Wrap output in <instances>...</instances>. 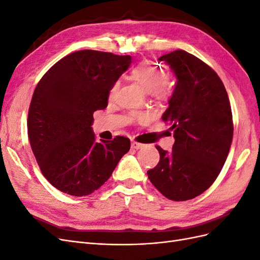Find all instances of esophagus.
I'll return each instance as SVG.
<instances>
[{
	"label": "esophagus",
	"mask_w": 260,
	"mask_h": 260,
	"mask_svg": "<svg viewBox=\"0 0 260 260\" xmlns=\"http://www.w3.org/2000/svg\"><path fill=\"white\" fill-rule=\"evenodd\" d=\"M143 146H144V144L139 143V142H137V141H132V142H131V147H132V148L139 149V148H142Z\"/></svg>",
	"instance_id": "obj_1"
}]
</instances>
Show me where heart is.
<instances>
[{"label":"heart","mask_w":260,"mask_h":260,"mask_svg":"<svg viewBox=\"0 0 260 260\" xmlns=\"http://www.w3.org/2000/svg\"><path fill=\"white\" fill-rule=\"evenodd\" d=\"M130 79L148 92L151 98L156 102L167 101L172 93V78L165 70L151 61H141L133 66L129 74ZM119 81H115L109 89V100H113L119 90ZM144 115L135 114L132 118L142 119Z\"/></svg>","instance_id":"b5f03b06"}]
</instances>
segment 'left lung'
Returning a JSON list of instances; mask_svg holds the SVG:
<instances>
[{
  "mask_svg": "<svg viewBox=\"0 0 260 260\" xmlns=\"http://www.w3.org/2000/svg\"><path fill=\"white\" fill-rule=\"evenodd\" d=\"M177 76L169 107L161 119L171 124L175 144L147 171L153 185L167 199L192 200L215 182L230 151L233 120L230 101L219 76L206 62L183 50L158 58Z\"/></svg>",
  "mask_w": 260,
  "mask_h": 260,
  "instance_id": "left-lung-1",
  "label": "left lung"
}]
</instances>
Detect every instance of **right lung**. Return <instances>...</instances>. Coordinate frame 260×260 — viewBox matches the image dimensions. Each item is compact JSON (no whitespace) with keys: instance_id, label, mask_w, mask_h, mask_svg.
Returning <instances> with one entry per match:
<instances>
[{"instance_id":"obj_1","label":"right lung","mask_w":260,"mask_h":260,"mask_svg":"<svg viewBox=\"0 0 260 260\" xmlns=\"http://www.w3.org/2000/svg\"><path fill=\"white\" fill-rule=\"evenodd\" d=\"M130 62L129 55L77 51L37 84L27 120L30 145L42 175L62 193L96 191L130 149L121 136L99 142L91 127L93 113L107 107L109 89Z\"/></svg>"}]
</instances>
